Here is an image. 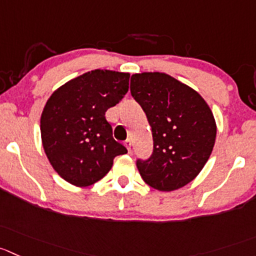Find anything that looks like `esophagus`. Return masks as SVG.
I'll return each mask as SVG.
<instances>
[{"mask_svg": "<svg viewBox=\"0 0 256 256\" xmlns=\"http://www.w3.org/2000/svg\"><path fill=\"white\" fill-rule=\"evenodd\" d=\"M124 146L126 147L128 152H130V150H132V140H126V142H124Z\"/></svg>", "mask_w": 256, "mask_h": 256, "instance_id": "obj_1", "label": "esophagus"}]
</instances>
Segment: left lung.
<instances>
[{"label": "left lung", "instance_id": "1", "mask_svg": "<svg viewBox=\"0 0 256 256\" xmlns=\"http://www.w3.org/2000/svg\"><path fill=\"white\" fill-rule=\"evenodd\" d=\"M130 93L152 126V156L137 160L143 181L162 192L186 186L215 146L218 128L210 106L196 90L166 72L133 74Z\"/></svg>", "mask_w": 256, "mask_h": 256}]
</instances>
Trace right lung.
I'll return each mask as SVG.
<instances>
[{
	"label": "right lung",
	"mask_w": 256,
	"mask_h": 256,
	"mask_svg": "<svg viewBox=\"0 0 256 256\" xmlns=\"http://www.w3.org/2000/svg\"><path fill=\"white\" fill-rule=\"evenodd\" d=\"M130 72L96 69L58 88L41 114L42 147L58 174L76 187L103 178L126 148L113 138L106 112L128 92Z\"/></svg>",
	"instance_id": "1"
}]
</instances>
